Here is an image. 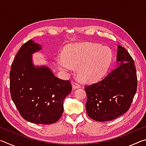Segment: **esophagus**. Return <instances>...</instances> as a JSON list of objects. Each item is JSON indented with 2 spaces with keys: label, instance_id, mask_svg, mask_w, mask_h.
<instances>
[{
  "label": "esophagus",
  "instance_id": "1",
  "mask_svg": "<svg viewBox=\"0 0 146 146\" xmlns=\"http://www.w3.org/2000/svg\"><path fill=\"white\" fill-rule=\"evenodd\" d=\"M72 87L73 89H78L80 88V85L77 82H72Z\"/></svg>",
  "mask_w": 146,
  "mask_h": 146
}]
</instances>
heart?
I'll return each instance as SVG.
<instances>
[{
	"label": "heart",
	"mask_w": 146,
	"mask_h": 146,
	"mask_svg": "<svg viewBox=\"0 0 146 146\" xmlns=\"http://www.w3.org/2000/svg\"><path fill=\"white\" fill-rule=\"evenodd\" d=\"M113 60V53L107 47L93 43H82L68 46L64 53L56 56L58 68L68 73L76 67V74L80 80L93 82L107 73Z\"/></svg>",
	"instance_id": "heart-1"
}]
</instances>
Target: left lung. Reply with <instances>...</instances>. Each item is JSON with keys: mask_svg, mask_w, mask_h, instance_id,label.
<instances>
[{"mask_svg": "<svg viewBox=\"0 0 146 146\" xmlns=\"http://www.w3.org/2000/svg\"><path fill=\"white\" fill-rule=\"evenodd\" d=\"M116 68L99 82L85 86L88 115L98 122L110 121L129 110L137 91L134 61L122 46H117Z\"/></svg>", "mask_w": 146, "mask_h": 146, "instance_id": "left-lung-1", "label": "left lung"}]
</instances>
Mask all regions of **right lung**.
I'll use <instances>...</instances> for the list:
<instances>
[{
	"label": "right lung",
	"instance_id": "obj_1",
	"mask_svg": "<svg viewBox=\"0 0 146 146\" xmlns=\"http://www.w3.org/2000/svg\"><path fill=\"white\" fill-rule=\"evenodd\" d=\"M42 49V46L33 39L22 46L11 68L10 93L26 120L50 124L62 116L64 98L72 88L70 80L56 77L47 66L35 65L33 54Z\"/></svg>",
	"mask_w": 146,
	"mask_h": 146
}]
</instances>
